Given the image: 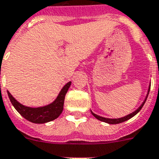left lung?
Masks as SVG:
<instances>
[{
    "instance_id": "1",
    "label": "left lung",
    "mask_w": 159,
    "mask_h": 159,
    "mask_svg": "<svg viewBox=\"0 0 159 159\" xmlns=\"http://www.w3.org/2000/svg\"><path fill=\"white\" fill-rule=\"evenodd\" d=\"M150 86H151V82H150L149 85H148V89L147 95H146V97H145L144 100L143 101L141 105H140V106L136 109V110L132 112L131 114H129L128 115H125V116L121 117V118H117V119H109V118H105V117L99 116V115H98V114H94L93 111H91V114H93V116L95 117L97 119H99V120H100V121L104 122V123H107V124H120V123H123V122L124 121H127V120H129V119L133 118L134 115H136V114H137L140 110H141V109H142L143 106V104H145V102H146V100H147L148 95V93H149V90H150Z\"/></svg>"
}]
</instances>
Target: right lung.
<instances>
[{
	"mask_svg": "<svg viewBox=\"0 0 159 159\" xmlns=\"http://www.w3.org/2000/svg\"><path fill=\"white\" fill-rule=\"evenodd\" d=\"M70 84L71 81H69L68 83L66 84L60 91L56 99L50 104H46L45 106L35 108L23 105L12 96L9 91H7V93L12 105L22 117L34 124H45L57 119L62 113L65 97Z\"/></svg>",
	"mask_w": 159,
	"mask_h": 159,
	"instance_id": "1",
	"label": "right lung"
}]
</instances>
